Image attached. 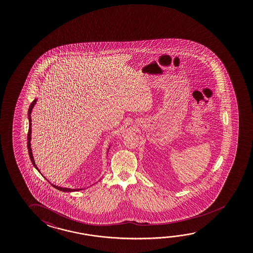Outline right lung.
I'll use <instances>...</instances> for the list:
<instances>
[{"mask_svg":"<svg viewBox=\"0 0 253 253\" xmlns=\"http://www.w3.org/2000/svg\"><path fill=\"white\" fill-rule=\"evenodd\" d=\"M37 102V99H35V100L31 103L30 105L29 109H28V120H29V130H28V136H27V147H28V153H29L30 159H31V162L32 163L34 164V168L36 169L40 172V170L38 169L37 166H36V164H35V162H34V155H33V152H32V147H31V139H32V136H31V134H32V118H31V114H32V111H33V108H34V106H35V104ZM110 146L111 145H109L108 148V153L109 149H110ZM41 173V172H40ZM51 183V182H50ZM51 185L55 188V189H57L59 191H64V192H71V191H81L82 189H70V188H62V187L56 186V185H54L53 183H51Z\"/></svg>","mask_w":253,"mask_h":253,"instance_id":"right-lung-1","label":"right lung"}]
</instances>
